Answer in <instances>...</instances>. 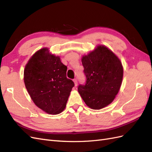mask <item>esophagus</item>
<instances>
[{
  "instance_id": "esophagus-1",
  "label": "esophagus",
  "mask_w": 152,
  "mask_h": 152,
  "mask_svg": "<svg viewBox=\"0 0 152 152\" xmlns=\"http://www.w3.org/2000/svg\"><path fill=\"white\" fill-rule=\"evenodd\" d=\"M73 82H74V83H75V86H77V83H78L77 79H73Z\"/></svg>"
}]
</instances>
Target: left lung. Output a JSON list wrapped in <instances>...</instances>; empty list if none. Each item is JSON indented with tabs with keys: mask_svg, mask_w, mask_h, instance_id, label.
Segmentation results:
<instances>
[{
	"mask_svg": "<svg viewBox=\"0 0 152 152\" xmlns=\"http://www.w3.org/2000/svg\"><path fill=\"white\" fill-rule=\"evenodd\" d=\"M86 82L78 91L92 109H102L111 103L120 89L123 68L119 59L110 49L99 45L82 58Z\"/></svg>",
	"mask_w": 152,
	"mask_h": 152,
	"instance_id": "1",
	"label": "left lung"
}]
</instances>
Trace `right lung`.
Listing matches in <instances>:
<instances>
[{"label":"right lung","mask_w":152,"mask_h":152,"mask_svg":"<svg viewBox=\"0 0 152 152\" xmlns=\"http://www.w3.org/2000/svg\"><path fill=\"white\" fill-rule=\"evenodd\" d=\"M67 66L60 58L44 48L36 52L26 64L24 82L31 99L49 114H58L65 108L74 82L66 77Z\"/></svg>","instance_id":"right-lung-1"}]
</instances>
